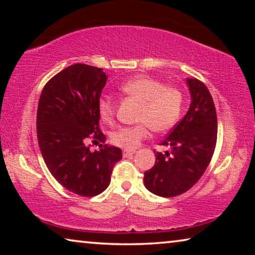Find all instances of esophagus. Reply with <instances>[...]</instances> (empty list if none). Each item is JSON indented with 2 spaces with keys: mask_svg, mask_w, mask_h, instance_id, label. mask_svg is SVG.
Wrapping results in <instances>:
<instances>
[{
  "mask_svg": "<svg viewBox=\"0 0 255 255\" xmlns=\"http://www.w3.org/2000/svg\"><path fill=\"white\" fill-rule=\"evenodd\" d=\"M133 154H135V150H128V149H124V150H123V155H124V157L132 156Z\"/></svg>",
  "mask_w": 255,
  "mask_h": 255,
  "instance_id": "1",
  "label": "esophagus"
}]
</instances>
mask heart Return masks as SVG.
<instances>
[{"label": "heart", "mask_w": 255, "mask_h": 255, "mask_svg": "<svg viewBox=\"0 0 255 255\" xmlns=\"http://www.w3.org/2000/svg\"><path fill=\"white\" fill-rule=\"evenodd\" d=\"M120 92L140 102L135 126L120 127L111 133L112 144L128 150L136 149L149 133L170 130L179 122L183 108V94L174 86H165L150 76H136L120 85ZM116 106L109 98H100L98 112L102 122L110 124Z\"/></svg>", "instance_id": "obj_1"}]
</instances>
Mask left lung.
I'll return each instance as SVG.
<instances>
[{"mask_svg":"<svg viewBox=\"0 0 255 255\" xmlns=\"http://www.w3.org/2000/svg\"><path fill=\"white\" fill-rule=\"evenodd\" d=\"M190 108L161 145L171 153H156L152 169L144 173V184L154 195L171 198L187 192L205 173L217 141V115L213 97L201 81L187 79Z\"/></svg>","mask_w":255,"mask_h":255,"instance_id":"left-lung-1","label":"left lung"}]
</instances>
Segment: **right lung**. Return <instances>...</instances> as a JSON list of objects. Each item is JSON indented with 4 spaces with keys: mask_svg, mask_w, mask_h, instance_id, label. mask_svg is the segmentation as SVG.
Segmentation results:
<instances>
[{
    "mask_svg": "<svg viewBox=\"0 0 255 255\" xmlns=\"http://www.w3.org/2000/svg\"><path fill=\"white\" fill-rule=\"evenodd\" d=\"M108 76L102 68L74 64L42 89L37 111V137L51 175L75 195L94 197L108 188L122 149L103 146L91 152L86 139L105 141L98 101Z\"/></svg>",
    "mask_w": 255,
    "mask_h": 255,
    "instance_id": "1",
    "label": "right lung"
}]
</instances>
